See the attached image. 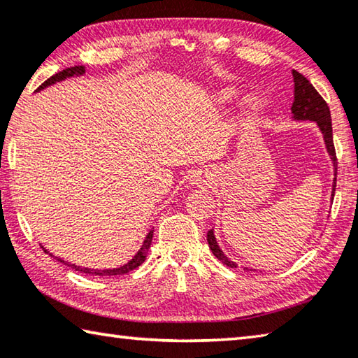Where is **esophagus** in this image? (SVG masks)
I'll use <instances>...</instances> for the list:
<instances>
[{
  "label": "esophagus",
  "instance_id": "obj_1",
  "mask_svg": "<svg viewBox=\"0 0 358 358\" xmlns=\"http://www.w3.org/2000/svg\"><path fill=\"white\" fill-rule=\"evenodd\" d=\"M196 181H200V180H196Z\"/></svg>",
  "mask_w": 358,
  "mask_h": 358
}]
</instances>
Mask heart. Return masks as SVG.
Wrapping results in <instances>:
<instances>
[{
  "mask_svg": "<svg viewBox=\"0 0 358 358\" xmlns=\"http://www.w3.org/2000/svg\"><path fill=\"white\" fill-rule=\"evenodd\" d=\"M231 96H233L231 90H225V92L220 94V100H230ZM244 105L250 113H255V111H258L259 108H262V99H259V96H257V95H249L245 99Z\"/></svg>",
  "mask_w": 358,
  "mask_h": 358,
  "instance_id": "b5f03b06",
  "label": "heart"
}]
</instances>
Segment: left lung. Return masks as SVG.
<instances>
[{
  "mask_svg": "<svg viewBox=\"0 0 358 358\" xmlns=\"http://www.w3.org/2000/svg\"><path fill=\"white\" fill-rule=\"evenodd\" d=\"M292 76H294V103H292L291 111L294 114V119L315 120L317 123V127L321 128V131L324 134V141H326L327 150L330 157H332L335 172H336L338 164H336V152H335L334 134H332V119H330V109L327 106V103L320 95V92L313 87V84H311L302 73L292 70ZM335 186H336V178L334 180L332 196H335ZM206 239L214 257L220 259L224 264L229 266V268H236V264L230 262V259L224 255V252L220 250L213 230L208 231Z\"/></svg>",
  "mask_w": 358,
  "mask_h": 358,
  "instance_id": "left-lung-1",
  "label": "left lung"
}]
</instances>
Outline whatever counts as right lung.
Listing matches in <instances>:
<instances>
[{
    "mask_svg": "<svg viewBox=\"0 0 358 358\" xmlns=\"http://www.w3.org/2000/svg\"><path fill=\"white\" fill-rule=\"evenodd\" d=\"M84 71H86V70H84V67H83V66H75V67H70V69H66V70H62V71H57L56 75L50 76L47 81H45L43 84H41V86L37 87V90H41V89H43V87H47V86H50V84H55L56 81H62V80H66V78L75 76V75H83ZM152 238H153V230L148 231V235H147V236H145V239H144V244H142V247L139 249V252L136 253V255L133 257L131 262H128L127 264H123V266H120V268H115V269H103V271H100V269L80 268V266H75V264L66 263V262H64V259L57 258V257H56V259H57V262H61V263H64V264L70 266L71 269L80 271V272H84V274H92V275H100V277H108V275H109V277H111V275H122V274H127V272H129V271L136 269V268H138V266H141L142 263L145 262V257H147L148 247H150V244H152ZM42 249H43V247H42ZM45 252H47V250H45ZM47 253H48V252H47ZM50 255H51V253H50Z\"/></svg>",
    "mask_w": 358,
    "mask_h": 358,
    "instance_id": "1",
    "label": "right lung"
}]
</instances>
